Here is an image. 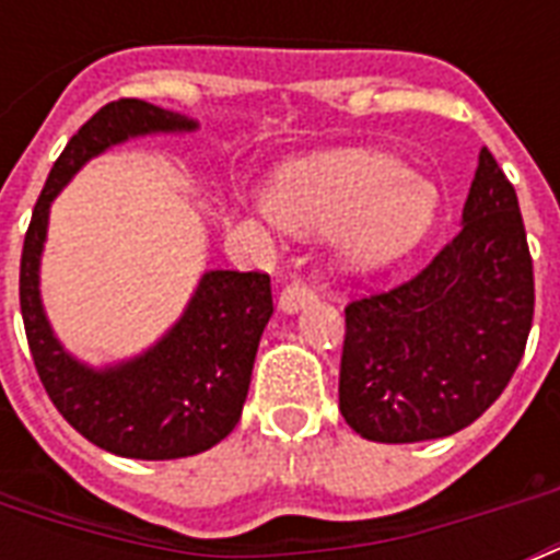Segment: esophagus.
Instances as JSON below:
<instances>
[{
	"label": "esophagus",
	"mask_w": 560,
	"mask_h": 560,
	"mask_svg": "<svg viewBox=\"0 0 560 560\" xmlns=\"http://www.w3.org/2000/svg\"><path fill=\"white\" fill-rule=\"evenodd\" d=\"M316 299V293L307 284H302V281H290L288 288L281 290L279 296V311H284V314H296V311H302L305 305H311Z\"/></svg>",
	"instance_id": "obj_1"
}]
</instances>
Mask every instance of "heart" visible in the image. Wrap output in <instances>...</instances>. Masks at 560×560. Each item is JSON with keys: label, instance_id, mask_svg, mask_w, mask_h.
<instances>
[{"label": "heart", "instance_id": "1", "mask_svg": "<svg viewBox=\"0 0 560 560\" xmlns=\"http://www.w3.org/2000/svg\"><path fill=\"white\" fill-rule=\"evenodd\" d=\"M267 209L299 235L334 232L346 270L377 272L424 241L439 197L383 153L334 151L290 165L267 194Z\"/></svg>", "mask_w": 560, "mask_h": 560}]
</instances>
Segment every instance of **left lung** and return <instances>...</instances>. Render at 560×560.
<instances>
[{"mask_svg":"<svg viewBox=\"0 0 560 560\" xmlns=\"http://www.w3.org/2000/svg\"><path fill=\"white\" fill-rule=\"evenodd\" d=\"M535 316L521 206L488 148L462 229L416 279L346 307L340 412L369 442L442 439L512 381Z\"/></svg>","mask_w":560,"mask_h":560,"instance_id":"left-lung-1","label":"left lung"}]
</instances>
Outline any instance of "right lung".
Returning <instances> with one entry per match:
<instances>
[{
  "instance_id": "1",
  "label": "right lung",
  "mask_w": 560,
  "mask_h": 560,
  "mask_svg": "<svg viewBox=\"0 0 560 560\" xmlns=\"http://www.w3.org/2000/svg\"><path fill=\"white\" fill-rule=\"evenodd\" d=\"M194 118L118 98L69 139L31 214L20 261V307L48 398L101 451L127 459H183L214 447L244 409L261 334L272 316L267 272H202L174 328L139 358L92 369L60 346L39 299L48 209L78 171L113 144L148 133H191Z\"/></svg>"
}]
</instances>
